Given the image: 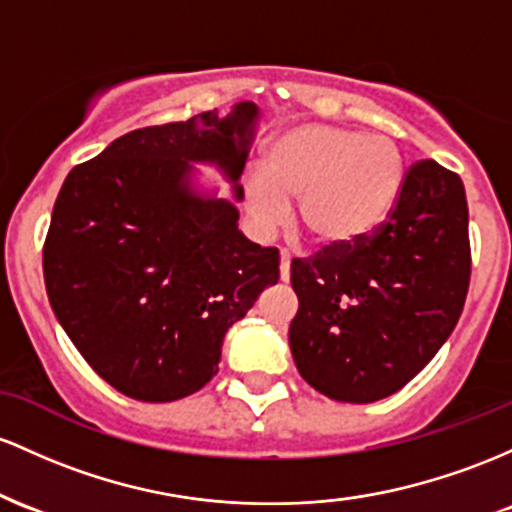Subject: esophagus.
<instances>
[{"instance_id": "34e87169", "label": "esophagus", "mask_w": 512, "mask_h": 512, "mask_svg": "<svg viewBox=\"0 0 512 512\" xmlns=\"http://www.w3.org/2000/svg\"><path fill=\"white\" fill-rule=\"evenodd\" d=\"M280 280H283V283L290 280V254H287V251L280 254Z\"/></svg>"}]
</instances>
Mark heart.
<instances>
[{
    "mask_svg": "<svg viewBox=\"0 0 512 512\" xmlns=\"http://www.w3.org/2000/svg\"><path fill=\"white\" fill-rule=\"evenodd\" d=\"M404 179L394 140L331 125L280 132L263 154L261 174L244 179V205L273 229L297 200V229L314 246H348L382 225Z\"/></svg>",
    "mask_w": 512,
    "mask_h": 512,
    "instance_id": "1",
    "label": "heart"
}]
</instances>
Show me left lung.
Wrapping results in <instances>:
<instances>
[{"label": "left lung", "instance_id": "8db88e82", "mask_svg": "<svg viewBox=\"0 0 512 512\" xmlns=\"http://www.w3.org/2000/svg\"><path fill=\"white\" fill-rule=\"evenodd\" d=\"M469 275L462 179L433 159L411 164L375 232L292 258L290 348L304 382L348 404L399 392L457 326Z\"/></svg>", "mask_w": 512, "mask_h": 512}]
</instances>
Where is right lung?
<instances>
[{
	"mask_svg": "<svg viewBox=\"0 0 512 512\" xmlns=\"http://www.w3.org/2000/svg\"><path fill=\"white\" fill-rule=\"evenodd\" d=\"M256 103L227 118L132 130L62 183L43 246L50 307L82 358L120 394L176 401L217 375L234 321L278 283L280 256L239 232L229 200L191 188V162L234 183L254 140Z\"/></svg>",
	"mask_w": 512,
	"mask_h": 512,
	"instance_id": "obj_1",
	"label": "right lung"
}]
</instances>
